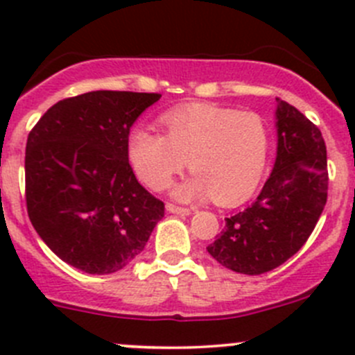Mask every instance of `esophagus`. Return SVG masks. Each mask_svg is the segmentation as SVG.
<instances>
[{"label":"esophagus","mask_w":355,"mask_h":355,"mask_svg":"<svg viewBox=\"0 0 355 355\" xmlns=\"http://www.w3.org/2000/svg\"><path fill=\"white\" fill-rule=\"evenodd\" d=\"M166 211H170V213H173V214H184V216H189V214L192 213L189 207H182V206H177V204H171V202L166 204Z\"/></svg>","instance_id":"1"}]
</instances>
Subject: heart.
<instances>
[{
    "label": "heart",
    "mask_w": 355,
    "mask_h": 355,
    "mask_svg": "<svg viewBox=\"0 0 355 355\" xmlns=\"http://www.w3.org/2000/svg\"><path fill=\"white\" fill-rule=\"evenodd\" d=\"M161 123L164 135L134 127L127 139L128 161L148 187L164 189L187 161L194 177L175 185V198L235 204L256 191L270 153L261 114L194 103L170 110Z\"/></svg>",
    "instance_id": "1"
}]
</instances>
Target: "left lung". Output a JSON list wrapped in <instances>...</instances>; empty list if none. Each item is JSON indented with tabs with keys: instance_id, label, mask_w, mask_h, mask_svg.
Segmentation results:
<instances>
[{
	"instance_id": "obj_1",
	"label": "left lung",
	"mask_w": 355,
	"mask_h": 355,
	"mask_svg": "<svg viewBox=\"0 0 355 355\" xmlns=\"http://www.w3.org/2000/svg\"><path fill=\"white\" fill-rule=\"evenodd\" d=\"M277 161L257 199L234 216L207 252L232 271L261 275L284 264L313 234L328 198L321 130L277 98Z\"/></svg>"
}]
</instances>
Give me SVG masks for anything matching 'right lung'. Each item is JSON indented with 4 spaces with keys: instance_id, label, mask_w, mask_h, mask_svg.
<instances>
[{
    "instance_id": "obj_1",
    "label": "right lung",
    "mask_w": 355,
    "mask_h": 355,
    "mask_svg": "<svg viewBox=\"0 0 355 355\" xmlns=\"http://www.w3.org/2000/svg\"><path fill=\"white\" fill-rule=\"evenodd\" d=\"M161 94L92 91L58 101L25 148L32 227L62 261L91 275L127 266L144 249L164 204L128 163L127 139Z\"/></svg>"
}]
</instances>
